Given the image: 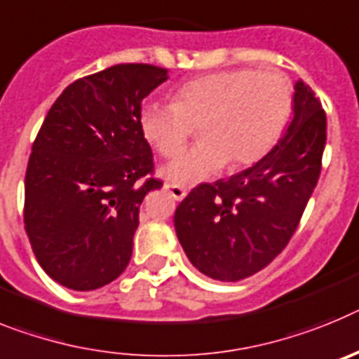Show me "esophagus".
I'll return each mask as SVG.
<instances>
[{
  "label": "esophagus",
  "mask_w": 359,
  "mask_h": 359,
  "mask_svg": "<svg viewBox=\"0 0 359 359\" xmlns=\"http://www.w3.org/2000/svg\"><path fill=\"white\" fill-rule=\"evenodd\" d=\"M164 188L170 191V195L175 198V201H182V198L188 195V189L182 188V186H179V184H166Z\"/></svg>",
  "instance_id": "obj_1"
}]
</instances>
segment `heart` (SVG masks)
I'll return each mask as SVG.
<instances>
[{
	"label": "heart",
	"instance_id": "obj_1",
	"mask_svg": "<svg viewBox=\"0 0 359 359\" xmlns=\"http://www.w3.org/2000/svg\"><path fill=\"white\" fill-rule=\"evenodd\" d=\"M292 111L291 81L278 72L233 68L198 76L179 86L173 102L146 101L139 130L164 157L188 141L193 124L202 142L162 166L175 184H195L260 161L276 144Z\"/></svg>",
	"mask_w": 359,
	"mask_h": 359
}]
</instances>
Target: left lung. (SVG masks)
<instances>
[{
    "instance_id": "8db88e82",
    "label": "left lung",
    "mask_w": 359,
    "mask_h": 359,
    "mask_svg": "<svg viewBox=\"0 0 359 359\" xmlns=\"http://www.w3.org/2000/svg\"><path fill=\"white\" fill-rule=\"evenodd\" d=\"M325 130L322 102L296 81L292 119L269 154L229 179L201 184L180 202L177 238L202 274L238 282L282 253L316 188Z\"/></svg>"
}]
</instances>
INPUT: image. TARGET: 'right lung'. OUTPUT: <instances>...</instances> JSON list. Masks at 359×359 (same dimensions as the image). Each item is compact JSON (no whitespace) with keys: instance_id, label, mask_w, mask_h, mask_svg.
<instances>
[{"instance_id":"1","label":"right lung","mask_w":359,"mask_h":359,"mask_svg":"<svg viewBox=\"0 0 359 359\" xmlns=\"http://www.w3.org/2000/svg\"><path fill=\"white\" fill-rule=\"evenodd\" d=\"M168 81L115 65L74 81L46 114L25 175V229L39 266L74 291L114 282L132 258L142 198L162 182L139 110Z\"/></svg>"}]
</instances>
